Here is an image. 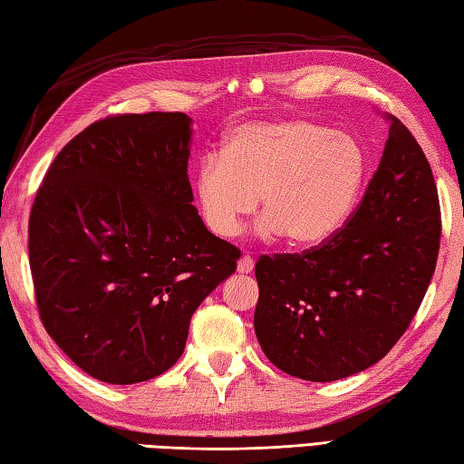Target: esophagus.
Returning a JSON list of instances; mask_svg holds the SVG:
<instances>
[{"label":"esophagus","mask_w":464,"mask_h":464,"mask_svg":"<svg viewBox=\"0 0 464 464\" xmlns=\"http://www.w3.org/2000/svg\"><path fill=\"white\" fill-rule=\"evenodd\" d=\"M251 270H254V257L251 256H243L239 264H237V272L239 274H249Z\"/></svg>","instance_id":"esophagus-1"}]
</instances>
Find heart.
Wrapping results in <instances>:
<instances>
[{
	"label": "heart",
	"instance_id": "heart-1",
	"mask_svg": "<svg viewBox=\"0 0 464 464\" xmlns=\"http://www.w3.org/2000/svg\"><path fill=\"white\" fill-rule=\"evenodd\" d=\"M364 178L366 153L356 137L307 119H278L241 124L223 155H204L194 192L204 225L218 237L237 233L262 196V233L319 246L348 221Z\"/></svg>",
	"mask_w": 464,
	"mask_h": 464
}]
</instances>
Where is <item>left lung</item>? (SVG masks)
Masks as SVG:
<instances>
[{"label":"left lung","instance_id":"1","mask_svg":"<svg viewBox=\"0 0 464 464\" xmlns=\"http://www.w3.org/2000/svg\"><path fill=\"white\" fill-rule=\"evenodd\" d=\"M387 121L379 169L345 227L303 254L256 264L257 342L296 379H345L387 356L436 270L442 221L434 176L405 124Z\"/></svg>","mask_w":464,"mask_h":464}]
</instances>
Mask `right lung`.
<instances>
[{
    "label": "right lung",
    "instance_id": "1",
    "mask_svg": "<svg viewBox=\"0 0 464 464\" xmlns=\"http://www.w3.org/2000/svg\"><path fill=\"white\" fill-rule=\"evenodd\" d=\"M184 112L121 114L82 130L36 192L28 254L43 325L93 379L135 384L182 356L194 311L241 251L204 227Z\"/></svg>",
    "mask_w": 464,
    "mask_h": 464
}]
</instances>
